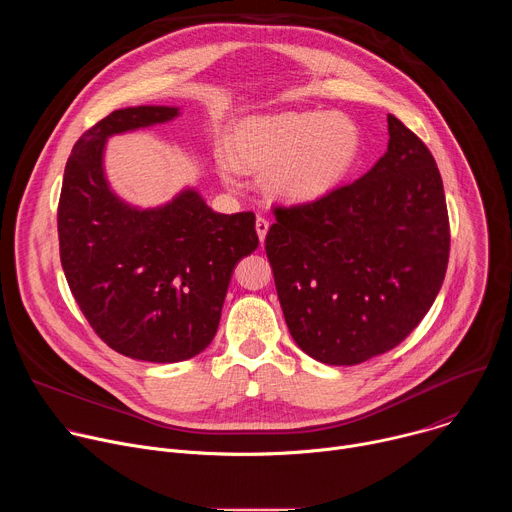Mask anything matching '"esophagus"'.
<instances>
[{
	"mask_svg": "<svg viewBox=\"0 0 512 512\" xmlns=\"http://www.w3.org/2000/svg\"><path fill=\"white\" fill-rule=\"evenodd\" d=\"M255 231H257V235H259V241L263 243V241H265V235H267V231H269V221H267L265 216H257Z\"/></svg>",
	"mask_w": 512,
	"mask_h": 512,
	"instance_id": "obj_1",
	"label": "esophagus"
}]
</instances>
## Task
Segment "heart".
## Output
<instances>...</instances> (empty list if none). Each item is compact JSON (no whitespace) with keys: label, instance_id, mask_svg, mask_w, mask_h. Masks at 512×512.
Returning <instances> with one entry per match:
<instances>
[{"label":"heart","instance_id":"b5f03b06","mask_svg":"<svg viewBox=\"0 0 512 512\" xmlns=\"http://www.w3.org/2000/svg\"><path fill=\"white\" fill-rule=\"evenodd\" d=\"M360 133L340 113L287 111L249 117L231 133V159L221 160L225 180L237 168L265 172V188L285 202H312L334 190L354 164Z\"/></svg>","mask_w":512,"mask_h":512}]
</instances>
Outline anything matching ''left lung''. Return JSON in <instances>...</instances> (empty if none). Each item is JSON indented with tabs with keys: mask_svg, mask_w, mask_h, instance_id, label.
<instances>
[{
	"mask_svg": "<svg viewBox=\"0 0 512 512\" xmlns=\"http://www.w3.org/2000/svg\"><path fill=\"white\" fill-rule=\"evenodd\" d=\"M385 156L326 196L275 206L265 237L287 328L312 358L350 367L399 346L446 277L450 221L427 145L389 115Z\"/></svg>",
	"mask_w": 512,
	"mask_h": 512,
	"instance_id": "1",
	"label": "left lung"
}]
</instances>
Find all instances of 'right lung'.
<instances>
[{"label": "right lung", "mask_w": 512, "mask_h": 512, "mask_svg": "<svg viewBox=\"0 0 512 512\" xmlns=\"http://www.w3.org/2000/svg\"><path fill=\"white\" fill-rule=\"evenodd\" d=\"M176 115V107L141 105L95 123L68 156L58 200L72 296L109 348L148 362L186 360L212 342L233 269L259 245L253 212H214L196 190L150 210L109 190L107 137Z\"/></svg>", "instance_id": "add662e5"}]
</instances>
